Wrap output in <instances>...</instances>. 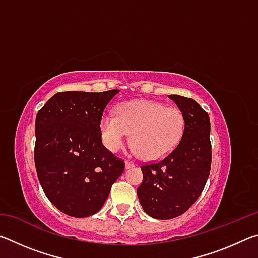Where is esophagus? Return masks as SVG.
<instances>
[{
  "label": "esophagus",
  "instance_id": "1",
  "mask_svg": "<svg viewBox=\"0 0 258 258\" xmlns=\"http://www.w3.org/2000/svg\"><path fill=\"white\" fill-rule=\"evenodd\" d=\"M125 167H126V169L133 168L134 167V163H132V161H125Z\"/></svg>",
  "mask_w": 258,
  "mask_h": 258
}]
</instances>
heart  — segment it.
Masks as SVG:
<instances>
[{"label": "heart", "mask_w": 258, "mask_h": 258, "mask_svg": "<svg viewBox=\"0 0 258 258\" xmlns=\"http://www.w3.org/2000/svg\"><path fill=\"white\" fill-rule=\"evenodd\" d=\"M116 113L103 115L99 124L103 145L112 152L123 149L132 134V145L142 159L159 160L175 149L184 132L183 112L158 101H127Z\"/></svg>", "instance_id": "heart-1"}]
</instances>
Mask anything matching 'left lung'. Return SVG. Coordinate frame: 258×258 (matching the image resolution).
I'll return each instance as SVG.
<instances>
[{"label":"left lung","instance_id":"obj_1","mask_svg":"<svg viewBox=\"0 0 258 258\" xmlns=\"http://www.w3.org/2000/svg\"><path fill=\"white\" fill-rule=\"evenodd\" d=\"M183 112L184 132L177 147L158 163L141 167L140 204L148 215L171 220L185 213L202 194L212 163L208 113L191 98L168 95Z\"/></svg>","mask_w":258,"mask_h":258}]
</instances>
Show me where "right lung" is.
<instances>
[{"label": "right lung", "instance_id": "right-lung-1", "mask_svg": "<svg viewBox=\"0 0 258 258\" xmlns=\"http://www.w3.org/2000/svg\"><path fill=\"white\" fill-rule=\"evenodd\" d=\"M118 92H59L36 115L38 181L50 202L69 216L99 212L124 172V160L102 145L99 128L104 109Z\"/></svg>", "mask_w": 258, "mask_h": 258}]
</instances>
